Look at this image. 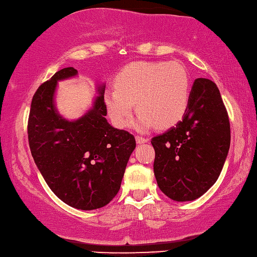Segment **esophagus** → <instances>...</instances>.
<instances>
[{
    "label": "esophagus",
    "mask_w": 257,
    "mask_h": 257,
    "mask_svg": "<svg viewBox=\"0 0 257 257\" xmlns=\"http://www.w3.org/2000/svg\"><path fill=\"white\" fill-rule=\"evenodd\" d=\"M136 141L138 144H143V143H146V142H149V138L143 137V136H136Z\"/></svg>",
    "instance_id": "34e87169"
}]
</instances>
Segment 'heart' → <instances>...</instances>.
Segmentation results:
<instances>
[{
  "instance_id": "heart-1",
  "label": "heart",
  "mask_w": 257,
  "mask_h": 257,
  "mask_svg": "<svg viewBox=\"0 0 257 257\" xmlns=\"http://www.w3.org/2000/svg\"><path fill=\"white\" fill-rule=\"evenodd\" d=\"M115 89L104 93L114 125L129 123L136 104L138 129L169 128L185 115L191 95L189 73L177 62H137L125 66L114 80Z\"/></svg>"
}]
</instances>
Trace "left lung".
Returning a JSON list of instances; mask_svg holds the SVG:
<instances>
[{
    "mask_svg": "<svg viewBox=\"0 0 257 257\" xmlns=\"http://www.w3.org/2000/svg\"><path fill=\"white\" fill-rule=\"evenodd\" d=\"M230 121L213 81L199 77L182 121L152 138L154 175L175 201H192L217 181L230 149Z\"/></svg>",
    "mask_w": 257,
    "mask_h": 257,
    "instance_id": "obj_1",
    "label": "left lung"
}]
</instances>
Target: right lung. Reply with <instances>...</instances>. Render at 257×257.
Segmentation results:
<instances>
[{"mask_svg": "<svg viewBox=\"0 0 257 257\" xmlns=\"http://www.w3.org/2000/svg\"><path fill=\"white\" fill-rule=\"evenodd\" d=\"M76 74L75 68H63L35 91L28 116V143L52 192L68 206L92 210L106 206L119 192L136 141L107 122L104 85L92 108L79 120L59 115L54 104L57 81Z\"/></svg>", "mask_w": 257, "mask_h": 257, "instance_id": "1", "label": "right lung"}]
</instances>
